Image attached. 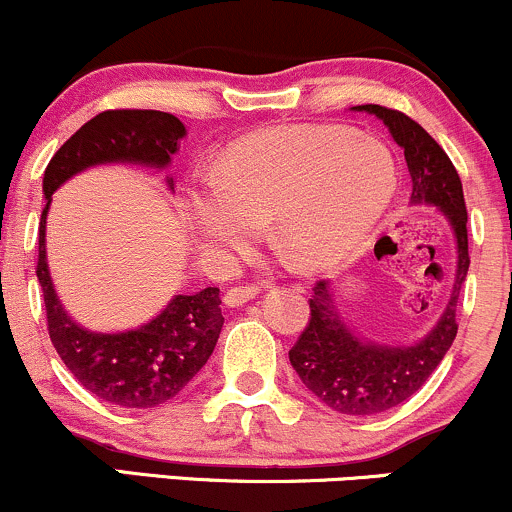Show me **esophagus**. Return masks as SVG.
I'll return each mask as SVG.
<instances>
[{"label":"esophagus","instance_id":"esophagus-1","mask_svg":"<svg viewBox=\"0 0 512 512\" xmlns=\"http://www.w3.org/2000/svg\"><path fill=\"white\" fill-rule=\"evenodd\" d=\"M257 286H231L226 293H223V303L228 305V308H240L243 303L252 301V298L257 296Z\"/></svg>","mask_w":512,"mask_h":512}]
</instances>
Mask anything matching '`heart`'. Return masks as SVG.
<instances>
[{"label": "heart", "instance_id": "b5f03b06", "mask_svg": "<svg viewBox=\"0 0 512 512\" xmlns=\"http://www.w3.org/2000/svg\"><path fill=\"white\" fill-rule=\"evenodd\" d=\"M397 170L375 137L337 125L276 127L226 151L187 192V209L209 248L240 252L260 219L308 267L337 262L390 207Z\"/></svg>", "mask_w": 512, "mask_h": 512}]
</instances>
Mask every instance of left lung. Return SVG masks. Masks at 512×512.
I'll return each mask as SVG.
<instances>
[{
	"label": "left lung",
	"mask_w": 512,
	"mask_h": 512,
	"mask_svg": "<svg viewBox=\"0 0 512 512\" xmlns=\"http://www.w3.org/2000/svg\"><path fill=\"white\" fill-rule=\"evenodd\" d=\"M354 110H366L385 122L392 139L404 149L411 175V199L440 207L457 238L455 291L436 330L414 346L392 349L361 342L339 317L330 281H315L308 301V325L289 351L291 366L303 385L330 409L349 416H370L409 399L448 354L457 334V301L469 269V245L460 175L436 139L409 115L385 105L368 103L356 105Z\"/></svg>",
	"instance_id": "1"
}]
</instances>
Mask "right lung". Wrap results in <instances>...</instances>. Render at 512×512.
<instances>
[{
	"label": "right lung",
	"mask_w": 512,
	"mask_h": 512,
	"mask_svg": "<svg viewBox=\"0 0 512 512\" xmlns=\"http://www.w3.org/2000/svg\"><path fill=\"white\" fill-rule=\"evenodd\" d=\"M185 125L161 110H105L60 146L45 168L43 219L38 228V274L48 332L64 366L103 402L151 409L173 399L202 370L223 327L219 289L175 296L144 327L120 334L88 332L62 310L45 260V216L52 192L74 173L98 163H144L163 168L180 149ZM168 185L173 182L168 180Z\"/></svg>",
	"instance_id": "right-lung-1"
}]
</instances>
